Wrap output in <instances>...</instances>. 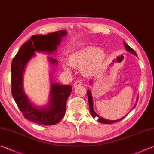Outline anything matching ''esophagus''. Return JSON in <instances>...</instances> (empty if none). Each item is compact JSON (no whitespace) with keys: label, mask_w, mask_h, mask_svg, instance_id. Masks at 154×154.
I'll return each instance as SVG.
<instances>
[{"label":"esophagus","mask_w":154,"mask_h":154,"mask_svg":"<svg viewBox=\"0 0 154 154\" xmlns=\"http://www.w3.org/2000/svg\"><path fill=\"white\" fill-rule=\"evenodd\" d=\"M81 85H82V82H81V81H77L76 82L74 83L73 87H74V88H76L77 87L81 86Z\"/></svg>","instance_id":"34e87169"}]
</instances>
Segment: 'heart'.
I'll list each match as a JSON object with an SVG mask.
<instances>
[{
  "label": "heart",
  "instance_id": "b5f03b06",
  "mask_svg": "<svg viewBox=\"0 0 154 154\" xmlns=\"http://www.w3.org/2000/svg\"><path fill=\"white\" fill-rule=\"evenodd\" d=\"M67 61L70 67L81 69L83 76L90 77L95 76L103 69L106 62V54L97 47L87 46L71 53ZM63 67L66 71H70L68 65L64 64Z\"/></svg>",
  "mask_w": 154,
  "mask_h": 154
}]
</instances>
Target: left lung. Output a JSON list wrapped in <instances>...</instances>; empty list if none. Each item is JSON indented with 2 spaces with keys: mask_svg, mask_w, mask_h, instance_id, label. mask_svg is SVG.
Listing matches in <instances>:
<instances>
[{
  "mask_svg": "<svg viewBox=\"0 0 154 154\" xmlns=\"http://www.w3.org/2000/svg\"><path fill=\"white\" fill-rule=\"evenodd\" d=\"M124 43L125 48L126 51H128L129 53H131V54H133V55H135V56H137L136 53H135L134 50L133 49H132L131 47H129L128 44H126V43H125V42H124V43ZM92 81H91V80L90 81L89 83L91 84ZM87 97H88V101H89V110H90V112H91V116H93V118H95L96 117H97V118H98V119H97V122H98L102 123H106V124H110V123H115V122H117L119 121V120H121V119H122L123 118H124V117H125L126 116H127V115H126V116H123V117H122V118H120V119H117V120H109V119H106L103 118V117L99 116V115H97V114L95 112L94 109H93V97H92V95H91V90L88 89V90H87ZM137 99H138V97L137 98L136 103H137ZM136 103H135V105H134V108L135 106H136ZM134 108H133V109H134Z\"/></svg>",
  "mask_w": 154,
  "mask_h": 154,
  "instance_id": "1",
  "label": "left lung"
}]
</instances>
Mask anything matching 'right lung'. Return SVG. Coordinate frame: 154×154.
<instances>
[{
	"mask_svg": "<svg viewBox=\"0 0 154 154\" xmlns=\"http://www.w3.org/2000/svg\"><path fill=\"white\" fill-rule=\"evenodd\" d=\"M67 32L65 30L51 32L47 35H35L24 43L11 64V92L15 102L24 117L29 121L43 125H52L59 123L66 111V103L72 91L71 85H61L53 82L51 76L49 100L47 105L37 107L27 97L23 88V74L27 63L36 52L51 55L55 53L62 38ZM50 65H57V60L48 57Z\"/></svg>",
	"mask_w": 154,
	"mask_h": 154,
	"instance_id": "obj_1",
	"label": "right lung"
}]
</instances>
